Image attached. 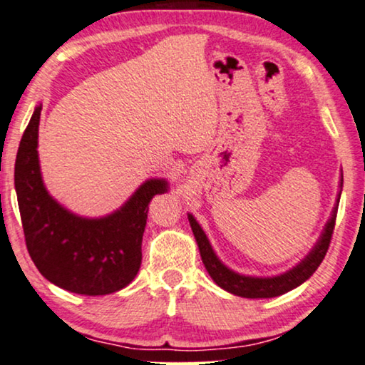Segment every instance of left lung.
Returning a JSON list of instances; mask_svg holds the SVG:
<instances>
[{
	"instance_id": "8db88e82",
	"label": "left lung",
	"mask_w": 365,
	"mask_h": 365,
	"mask_svg": "<svg viewBox=\"0 0 365 365\" xmlns=\"http://www.w3.org/2000/svg\"><path fill=\"white\" fill-rule=\"evenodd\" d=\"M341 187H342V180H341ZM339 198H341V192L337 195V203L334 210H332L329 222H327L324 232H322L321 238L316 243L314 248L311 250V253L292 269L286 271L284 274L273 276V278H253V276H243L227 268V266L218 259V256L215 255L207 235H205L197 220L193 218V215L188 213V222L195 235V240H197L200 256H202L205 268H207L208 274L212 276L215 283H217L220 287H223L225 291L232 292L235 296L251 297V299H258V297H274L294 289V287L304 283L306 279H309L312 273L317 269V266L322 263V259H324V256L327 253V248H329L332 233H334Z\"/></svg>"
}]
</instances>
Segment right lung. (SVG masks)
<instances>
[{
	"instance_id": "obj_1",
	"label": "right lung",
	"mask_w": 365,
	"mask_h": 365,
	"mask_svg": "<svg viewBox=\"0 0 365 365\" xmlns=\"http://www.w3.org/2000/svg\"><path fill=\"white\" fill-rule=\"evenodd\" d=\"M38 106L19 142L14 187L28 253L39 273L66 291L110 294L135 278L142 263V236L148 203L165 193L163 178L142 183L124 207L102 218H82L56 202L39 170Z\"/></svg>"
}]
</instances>
